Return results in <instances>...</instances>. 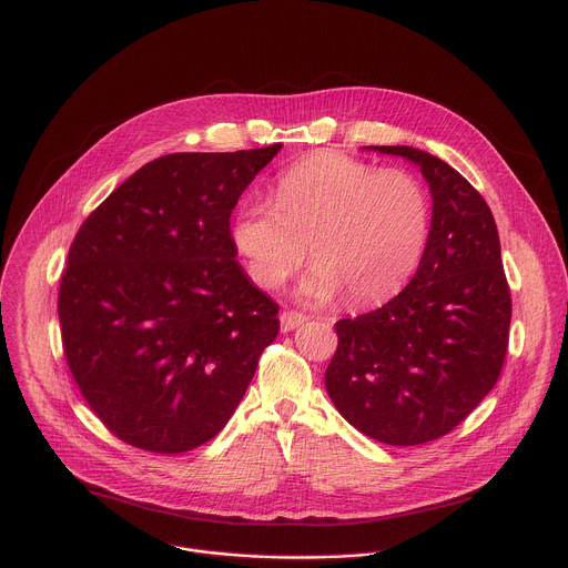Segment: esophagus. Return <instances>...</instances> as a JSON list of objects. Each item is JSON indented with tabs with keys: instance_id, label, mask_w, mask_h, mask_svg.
<instances>
[{
	"instance_id": "obj_1",
	"label": "esophagus",
	"mask_w": 568,
	"mask_h": 568,
	"mask_svg": "<svg viewBox=\"0 0 568 568\" xmlns=\"http://www.w3.org/2000/svg\"><path fill=\"white\" fill-rule=\"evenodd\" d=\"M304 322H306V315H304V313H297V311H284V313L280 315V326H282L284 333L297 328V326L304 324Z\"/></svg>"
}]
</instances>
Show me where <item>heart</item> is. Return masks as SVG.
I'll use <instances>...</instances> for the list:
<instances>
[{"label":"heart","mask_w":568,"mask_h":568,"mask_svg":"<svg viewBox=\"0 0 568 568\" xmlns=\"http://www.w3.org/2000/svg\"><path fill=\"white\" fill-rule=\"evenodd\" d=\"M271 204L240 206L231 235L255 284L277 288L308 257L304 295L371 306L402 291L430 231L422 182L402 169L379 171L342 155L315 153L286 169Z\"/></svg>","instance_id":"heart-1"}]
</instances>
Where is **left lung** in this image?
<instances>
[{
  "mask_svg": "<svg viewBox=\"0 0 568 568\" xmlns=\"http://www.w3.org/2000/svg\"><path fill=\"white\" fill-rule=\"evenodd\" d=\"M419 166L433 195L422 262L382 308L335 322L326 390L359 433L415 446L450 433L495 386L510 291L484 197L453 166L410 146H371Z\"/></svg>",
  "mask_w": 568,
  "mask_h": 568,
  "instance_id": "1",
  "label": "left lung"
}]
</instances>
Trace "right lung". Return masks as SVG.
<instances>
[{
    "label": "right lung",
    "instance_id": "right-lung-1",
    "mask_svg": "<svg viewBox=\"0 0 568 568\" xmlns=\"http://www.w3.org/2000/svg\"><path fill=\"white\" fill-rule=\"evenodd\" d=\"M282 144L171 153L80 226L62 273V346L91 410L162 455L213 439L242 402L280 306L235 262L231 213Z\"/></svg>",
    "mask_w": 568,
    "mask_h": 568
}]
</instances>
